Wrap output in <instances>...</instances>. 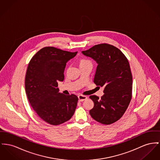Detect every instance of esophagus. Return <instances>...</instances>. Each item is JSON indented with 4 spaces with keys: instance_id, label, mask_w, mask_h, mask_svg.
<instances>
[{
    "instance_id": "esophagus-1",
    "label": "esophagus",
    "mask_w": 160,
    "mask_h": 160,
    "mask_svg": "<svg viewBox=\"0 0 160 160\" xmlns=\"http://www.w3.org/2000/svg\"><path fill=\"white\" fill-rule=\"evenodd\" d=\"M78 99H79V102H82V101H84V100L87 99V97L86 96H84V95H80L78 96Z\"/></svg>"
}]
</instances>
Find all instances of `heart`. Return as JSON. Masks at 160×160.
Returning <instances> with one entry per match:
<instances>
[{"instance_id":"b5f03b06","label":"heart","mask_w":160,"mask_h":160,"mask_svg":"<svg viewBox=\"0 0 160 160\" xmlns=\"http://www.w3.org/2000/svg\"><path fill=\"white\" fill-rule=\"evenodd\" d=\"M87 62H90L88 60H87V59H82L80 61V65L81 64H85V63H87Z\"/></svg>"}]
</instances>
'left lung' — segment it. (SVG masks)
<instances>
[{
  "label": "left lung",
  "mask_w": 160,
  "mask_h": 160,
  "mask_svg": "<svg viewBox=\"0 0 160 160\" xmlns=\"http://www.w3.org/2000/svg\"><path fill=\"white\" fill-rule=\"evenodd\" d=\"M82 53L96 61L94 83L104 87L101 99L90 96L94 102L90 114L102 124H112L122 117L132 98V75L128 59L118 48L107 43L96 45Z\"/></svg>",
  "instance_id": "obj_1"
}]
</instances>
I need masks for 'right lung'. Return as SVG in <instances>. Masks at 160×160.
Segmentation results:
<instances>
[{
  "mask_svg": "<svg viewBox=\"0 0 160 160\" xmlns=\"http://www.w3.org/2000/svg\"><path fill=\"white\" fill-rule=\"evenodd\" d=\"M77 53L44 47L28 65L25 80L27 98L38 116L51 125L64 123L75 113L78 98L59 93L58 82L64 81L66 63Z\"/></svg>",
  "mask_w": 160,
  "mask_h": 160,
  "instance_id": "right-lung-1",
  "label": "right lung"
}]
</instances>
